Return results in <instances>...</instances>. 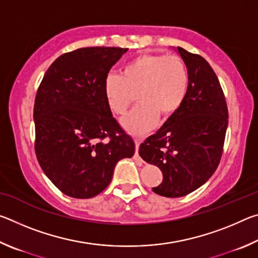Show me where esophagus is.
Segmentation results:
<instances>
[{
	"label": "esophagus",
	"instance_id": "esophagus-1",
	"mask_svg": "<svg viewBox=\"0 0 258 258\" xmlns=\"http://www.w3.org/2000/svg\"><path fill=\"white\" fill-rule=\"evenodd\" d=\"M134 142H135V154H134V159H141V158H140V156H139V147H140V145H141L142 139H138V138H135V139H134Z\"/></svg>",
	"mask_w": 258,
	"mask_h": 258
}]
</instances>
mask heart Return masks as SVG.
Returning a JSON list of instances; mask_svg holds the SVG:
<instances>
[{"instance_id":"b5f03b06","label":"heart","mask_w":258,"mask_h":258,"mask_svg":"<svg viewBox=\"0 0 258 258\" xmlns=\"http://www.w3.org/2000/svg\"><path fill=\"white\" fill-rule=\"evenodd\" d=\"M190 73L177 55L141 54L130 60L118 74H108L103 94L110 110L123 116L137 93L139 106L121 120L124 128L143 135L155 127L158 118L167 119L185 101Z\"/></svg>"}]
</instances>
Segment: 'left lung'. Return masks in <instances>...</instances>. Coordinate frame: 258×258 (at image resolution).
I'll list each match as a JSON object with an SVG mask.
<instances>
[{
    "label": "left lung",
    "mask_w": 258,
    "mask_h": 258,
    "mask_svg": "<svg viewBox=\"0 0 258 258\" xmlns=\"http://www.w3.org/2000/svg\"><path fill=\"white\" fill-rule=\"evenodd\" d=\"M190 73L182 107L158 132L141 143L139 154L163 172L152 187L168 198L183 197L202 186L216 171L223 154L229 112L220 81L202 55L177 46Z\"/></svg>",
    "instance_id": "obj_1"
}]
</instances>
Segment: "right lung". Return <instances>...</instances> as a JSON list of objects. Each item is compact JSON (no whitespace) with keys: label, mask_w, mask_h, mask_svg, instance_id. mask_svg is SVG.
<instances>
[{"label":"right lung","mask_w":258,"mask_h":258,"mask_svg":"<svg viewBox=\"0 0 258 258\" xmlns=\"http://www.w3.org/2000/svg\"><path fill=\"white\" fill-rule=\"evenodd\" d=\"M127 49L82 47L55 59L34 103L35 154L51 182L73 198L87 199L109 185L117 161L135 145L112 116L103 94L111 67Z\"/></svg>","instance_id":"right-lung-1"}]
</instances>
